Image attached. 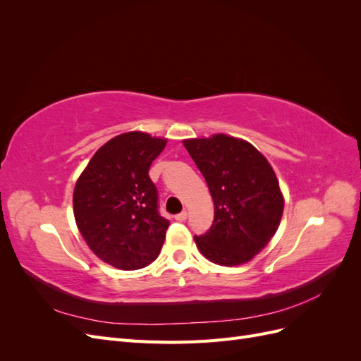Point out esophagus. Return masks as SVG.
Here are the masks:
<instances>
[{"mask_svg": "<svg viewBox=\"0 0 361 361\" xmlns=\"http://www.w3.org/2000/svg\"><path fill=\"white\" fill-rule=\"evenodd\" d=\"M187 216H188L187 211H183V212L178 214V215H174V220H176V221H185V220H187Z\"/></svg>", "mask_w": 361, "mask_h": 361, "instance_id": "esophagus-1", "label": "esophagus"}]
</instances>
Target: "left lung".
I'll return each mask as SVG.
<instances>
[{"instance_id":"left-lung-1","label":"left lung","mask_w":361,"mask_h":361,"mask_svg":"<svg viewBox=\"0 0 361 361\" xmlns=\"http://www.w3.org/2000/svg\"><path fill=\"white\" fill-rule=\"evenodd\" d=\"M182 143L214 200L212 226L204 235L194 236L195 245L221 267L250 262L276 235L285 209L271 164L248 141L226 134Z\"/></svg>"}]
</instances>
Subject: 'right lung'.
<instances>
[{
	"instance_id": "1",
	"label": "right lung",
	"mask_w": 361,
	"mask_h": 361,
	"mask_svg": "<svg viewBox=\"0 0 361 361\" xmlns=\"http://www.w3.org/2000/svg\"><path fill=\"white\" fill-rule=\"evenodd\" d=\"M167 138L141 130L120 134L97 149L73 190V215L85 244L105 264L123 271L154 262L169 221L158 214L150 164Z\"/></svg>"
}]
</instances>
